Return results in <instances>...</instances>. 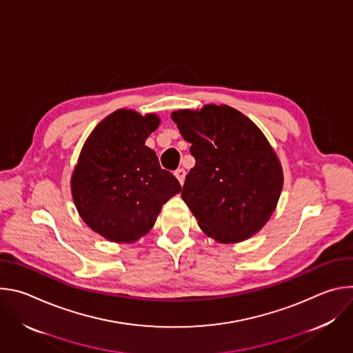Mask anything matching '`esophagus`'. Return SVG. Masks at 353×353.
Instances as JSON below:
<instances>
[{
	"label": "esophagus",
	"instance_id": "34e87169",
	"mask_svg": "<svg viewBox=\"0 0 353 353\" xmlns=\"http://www.w3.org/2000/svg\"><path fill=\"white\" fill-rule=\"evenodd\" d=\"M174 176H176L177 180L180 181V184H183V183H184V179H185V170H184V169H177V170L174 172Z\"/></svg>",
	"mask_w": 353,
	"mask_h": 353
}]
</instances>
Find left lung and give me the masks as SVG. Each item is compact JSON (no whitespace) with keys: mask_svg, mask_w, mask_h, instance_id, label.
Returning <instances> with one entry per match:
<instances>
[{"mask_svg":"<svg viewBox=\"0 0 353 353\" xmlns=\"http://www.w3.org/2000/svg\"><path fill=\"white\" fill-rule=\"evenodd\" d=\"M172 120L195 158L181 196L201 230L223 244L259 233L283 185L282 165L263 131L228 105L176 110Z\"/></svg>","mask_w":353,"mask_h":353,"instance_id":"left-lung-1","label":"left lung"}]
</instances>
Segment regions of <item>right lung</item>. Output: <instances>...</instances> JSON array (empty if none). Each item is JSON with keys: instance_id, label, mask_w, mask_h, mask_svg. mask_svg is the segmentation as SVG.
Segmentation results:
<instances>
[{"instance_id": "1", "label": "right lung", "mask_w": 353, "mask_h": 353, "mask_svg": "<svg viewBox=\"0 0 353 353\" xmlns=\"http://www.w3.org/2000/svg\"><path fill=\"white\" fill-rule=\"evenodd\" d=\"M161 125L155 113L119 109L86 138L71 174L82 221L113 243H134L154 228L162 205L181 191L159 165L146 138Z\"/></svg>"}]
</instances>
